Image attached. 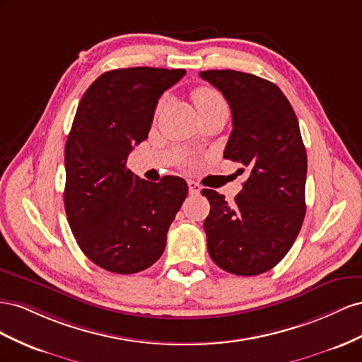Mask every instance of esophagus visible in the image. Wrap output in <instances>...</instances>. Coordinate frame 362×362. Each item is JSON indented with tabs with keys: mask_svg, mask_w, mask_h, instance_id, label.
Masks as SVG:
<instances>
[{
	"mask_svg": "<svg viewBox=\"0 0 362 362\" xmlns=\"http://www.w3.org/2000/svg\"><path fill=\"white\" fill-rule=\"evenodd\" d=\"M188 188H189V194H192V195H197L202 191L200 185L194 180H188Z\"/></svg>",
	"mask_w": 362,
	"mask_h": 362,
	"instance_id": "esophagus-1",
	"label": "esophagus"
}]
</instances>
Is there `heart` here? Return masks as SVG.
Here are the masks:
<instances>
[{
    "label": "heart",
    "instance_id": "b5f03b06",
    "mask_svg": "<svg viewBox=\"0 0 362 362\" xmlns=\"http://www.w3.org/2000/svg\"><path fill=\"white\" fill-rule=\"evenodd\" d=\"M192 98L195 106H197L199 112L206 110V109H212V107H218V106H226V101L223 95L218 90L211 88V86H200L192 92ZM163 100H160L159 107L162 106Z\"/></svg>",
    "mask_w": 362,
    "mask_h": 362
}]
</instances>
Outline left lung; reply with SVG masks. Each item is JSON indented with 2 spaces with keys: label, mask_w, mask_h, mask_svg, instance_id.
<instances>
[{
  "label": "left lung",
  "mask_w": 362,
  "mask_h": 362,
  "mask_svg": "<svg viewBox=\"0 0 362 362\" xmlns=\"http://www.w3.org/2000/svg\"><path fill=\"white\" fill-rule=\"evenodd\" d=\"M200 77L232 110L224 159L249 173L233 204L214 189L202 191L211 203L203 224L208 252L227 273L261 274L290 252L305 218L308 160L298 121L272 81L233 69L202 71Z\"/></svg>",
  "instance_id": "obj_1"
}]
</instances>
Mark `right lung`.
Returning <instances> with one entry per match:
<instances>
[{
	"mask_svg": "<svg viewBox=\"0 0 362 362\" xmlns=\"http://www.w3.org/2000/svg\"><path fill=\"white\" fill-rule=\"evenodd\" d=\"M185 72L112 69L78 103L65 147L66 218L81 252L110 273L133 274L156 262L188 195L180 177L153 183L127 168L130 151L148 136L159 97Z\"/></svg>",
	"mask_w": 362,
	"mask_h": 362,
	"instance_id": "right-lung-1",
	"label": "right lung"
}]
</instances>
